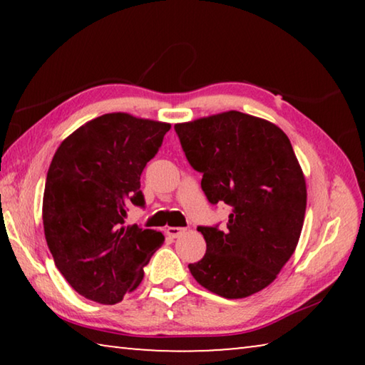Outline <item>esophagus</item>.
<instances>
[{"mask_svg":"<svg viewBox=\"0 0 365 365\" xmlns=\"http://www.w3.org/2000/svg\"><path fill=\"white\" fill-rule=\"evenodd\" d=\"M183 233H185V228H180V227H168V228H165V235H168L169 238H178V237H182Z\"/></svg>","mask_w":365,"mask_h":365,"instance_id":"34e87169","label":"esophagus"}]
</instances>
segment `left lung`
Segmentation results:
<instances>
[{"instance_id": "8db88e82", "label": "left lung", "mask_w": 365, "mask_h": 365, "mask_svg": "<svg viewBox=\"0 0 365 365\" xmlns=\"http://www.w3.org/2000/svg\"><path fill=\"white\" fill-rule=\"evenodd\" d=\"M211 205L230 209L224 228L197 227L206 255L188 264L195 280L227 299L261 292L298 245L306 212V180L279 127L228 110L174 127Z\"/></svg>"}]
</instances>
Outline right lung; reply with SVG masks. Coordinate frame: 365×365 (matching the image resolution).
Masks as SVG:
<instances>
[{
    "label": "right lung",
    "instance_id": "1",
    "mask_svg": "<svg viewBox=\"0 0 365 365\" xmlns=\"http://www.w3.org/2000/svg\"><path fill=\"white\" fill-rule=\"evenodd\" d=\"M170 123L113 113L69 135L51 160L43 227L54 264L86 299L115 304L143 280L164 235L123 227L128 207H145L140 177Z\"/></svg>",
    "mask_w": 365,
    "mask_h": 365
}]
</instances>
